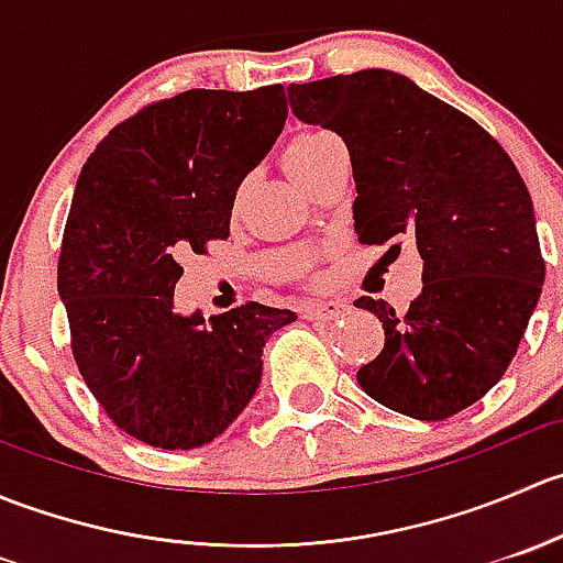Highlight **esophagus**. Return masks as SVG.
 Wrapping results in <instances>:
<instances>
[{
	"label": "esophagus",
	"instance_id": "34e87169",
	"mask_svg": "<svg viewBox=\"0 0 563 563\" xmlns=\"http://www.w3.org/2000/svg\"><path fill=\"white\" fill-rule=\"evenodd\" d=\"M349 310L351 308L345 302H316L302 308V318H308V321H334V318H343Z\"/></svg>",
	"mask_w": 563,
	"mask_h": 563
}]
</instances>
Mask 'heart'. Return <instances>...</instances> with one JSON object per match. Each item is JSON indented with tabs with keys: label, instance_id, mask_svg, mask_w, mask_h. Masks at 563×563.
<instances>
[{
	"label": "heart",
	"instance_id": "1",
	"mask_svg": "<svg viewBox=\"0 0 563 563\" xmlns=\"http://www.w3.org/2000/svg\"><path fill=\"white\" fill-rule=\"evenodd\" d=\"M334 150H340V141L334 135L323 133V130H302V133L291 135L283 144L280 161L286 174L297 181L299 187L308 185L313 176L321 172L323 163L329 161Z\"/></svg>",
	"mask_w": 563,
	"mask_h": 563
}]
</instances>
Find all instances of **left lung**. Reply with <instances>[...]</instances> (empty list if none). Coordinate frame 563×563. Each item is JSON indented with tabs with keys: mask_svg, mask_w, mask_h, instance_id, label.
Returning a JSON list of instances; mask_svg holds the SVG:
<instances>
[{
	"mask_svg": "<svg viewBox=\"0 0 563 563\" xmlns=\"http://www.w3.org/2000/svg\"><path fill=\"white\" fill-rule=\"evenodd\" d=\"M291 111L345 141L360 245L402 240L422 255V294L397 313L360 297L384 349L360 387L406 417L439 422L501 382L544 283L533 203L485 128L391 70L288 87Z\"/></svg>",
	"mask_w": 563,
	"mask_h": 563,
	"instance_id": "1",
	"label": "left lung"
}]
</instances>
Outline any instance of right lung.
Returning <instances> with one entry per match:
<instances>
[{
    "instance_id": "right-lung-1",
    "label": "right lung",
    "mask_w": 563,
    "mask_h": 563,
    "mask_svg": "<svg viewBox=\"0 0 563 563\" xmlns=\"http://www.w3.org/2000/svg\"><path fill=\"white\" fill-rule=\"evenodd\" d=\"M288 117L283 84L187 89L111 130L78 176L56 288L89 391L119 430L161 450L218 439L253 400L272 332L297 313L247 302L179 316L181 253L229 236L236 187Z\"/></svg>"
}]
</instances>
